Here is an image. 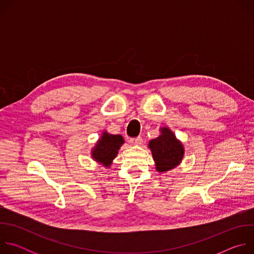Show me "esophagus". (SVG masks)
I'll use <instances>...</instances> for the list:
<instances>
[{
  "mask_svg": "<svg viewBox=\"0 0 254 254\" xmlns=\"http://www.w3.org/2000/svg\"><path fill=\"white\" fill-rule=\"evenodd\" d=\"M129 142L131 144H133V146H139V144H141V142H142V138L140 136L133 137V138L129 139Z\"/></svg>",
  "mask_w": 254,
  "mask_h": 254,
  "instance_id": "esophagus-1",
  "label": "esophagus"
}]
</instances>
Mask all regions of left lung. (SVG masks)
<instances>
[{
  "label": "left lung",
  "mask_w": 254,
  "mask_h": 254,
  "mask_svg": "<svg viewBox=\"0 0 254 254\" xmlns=\"http://www.w3.org/2000/svg\"><path fill=\"white\" fill-rule=\"evenodd\" d=\"M156 170L160 173L177 167L184 157V147L168 127L161 128V134L149 142Z\"/></svg>",
  "instance_id": "8db88e82"
}]
</instances>
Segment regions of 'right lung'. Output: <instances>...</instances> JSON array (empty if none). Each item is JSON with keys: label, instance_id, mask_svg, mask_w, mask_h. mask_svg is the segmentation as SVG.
Here are the masks:
<instances>
[{"label": "right lung", "instance_id": "add662e5", "mask_svg": "<svg viewBox=\"0 0 254 254\" xmlns=\"http://www.w3.org/2000/svg\"><path fill=\"white\" fill-rule=\"evenodd\" d=\"M124 142L125 139L121 134H111L104 131L92 149L91 156L104 167H110Z\"/></svg>", "mask_w": 254, "mask_h": 254}]
</instances>
